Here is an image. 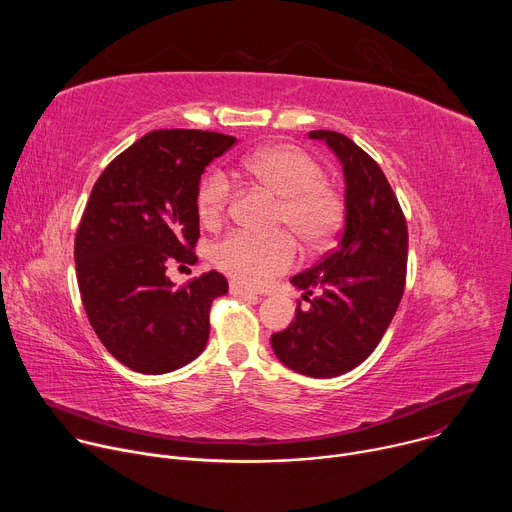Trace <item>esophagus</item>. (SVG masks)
Returning <instances> with one entry per match:
<instances>
[{
	"mask_svg": "<svg viewBox=\"0 0 512 512\" xmlns=\"http://www.w3.org/2000/svg\"><path fill=\"white\" fill-rule=\"evenodd\" d=\"M231 294L239 296V298H257V294H255L253 289H247L245 285H241L237 281H231Z\"/></svg>",
	"mask_w": 512,
	"mask_h": 512,
	"instance_id": "obj_1",
	"label": "esophagus"
}]
</instances>
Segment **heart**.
Instances as JSON below:
<instances>
[{
	"instance_id": "b5f03b06",
	"label": "heart",
	"mask_w": 512,
	"mask_h": 512,
	"mask_svg": "<svg viewBox=\"0 0 512 512\" xmlns=\"http://www.w3.org/2000/svg\"><path fill=\"white\" fill-rule=\"evenodd\" d=\"M243 170L279 196L275 227L294 234L308 251L324 249L342 229L344 196L326 180V168L306 150L296 145H273L249 156ZM229 204L231 180L223 170L214 168L200 180L196 192L202 223L223 221ZM290 236L277 233L261 239L231 233L212 245L210 261L245 285H265L294 267L298 245Z\"/></svg>"
}]
</instances>
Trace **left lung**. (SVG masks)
I'll use <instances>...</instances> for the list:
<instances>
[{
	"mask_svg": "<svg viewBox=\"0 0 512 512\" xmlns=\"http://www.w3.org/2000/svg\"><path fill=\"white\" fill-rule=\"evenodd\" d=\"M344 172L342 237L320 263L291 277L302 300L296 320L271 336L275 356L300 375L332 379L352 371L381 342L405 289L407 223L379 164L338 133L316 129Z\"/></svg>",
	"mask_w": 512,
	"mask_h": 512,
	"instance_id": "1",
	"label": "left lung"
}]
</instances>
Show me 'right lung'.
Listing matches in <instances>:
<instances>
[{"label":"right lung","instance_id":"1","mask_svg":"<svg viewBox=\"0 0 512 512\" xmlns=\"http://www.w3.org/2000/svg\"><path fill=\"white\" fill-rule=\"evenodd\" d=\"M237 137L158 129L119 154L95 182L75 239L87 318L127 369L172 373L208 342V312L229 283L218 271L176 287L166 269L194 265L196 192L204 168Z\"/></svg>","mask_w":512,"mask_h":512}]
</instances>
